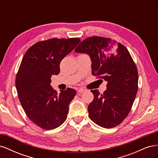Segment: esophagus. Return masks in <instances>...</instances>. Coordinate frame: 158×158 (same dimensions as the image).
<instances>
[{
  "instance_id": "obj_1",
  "label": "esophagus",
  "mask_w": 158,
  "mask_h": 158,
  "mask_svg": "<svg viewBox=\"0 0 158 158\" xmlns=\"http://www.w3.org/2000/svg\"><path fill=\"white\" fill-rule=\"evenodd\" d=\"M85 91H86V90H85V89H84V88H80V89H78V93H80V94H82V93L85 92Z\"/></svg>"
}]
</instances>
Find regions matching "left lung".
<instances>
[{"instance_id":"left-lung-1","label":"left lung","mask_w":158,"mask_h":158,"mask_svg":"<svg viewBox=\"0 0 158 158\" xmlns=\"http://www.w3.org/2000/svg\"><path fill=\"white\" fill-rule=\"evenodd\" d=\"M74 51L88 54L92 74L107 82L103 94L91 91L94 96L88 107L91 120L106 128L118 125L131 111L138 92V70L128 51L110 38L94 36L82 41Z\"/></svg>"}]
</instances>
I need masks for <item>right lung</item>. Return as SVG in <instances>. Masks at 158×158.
I'll list each match as a JSON object with an SVG mask.
<instances>
[{"label": "right lung", "mask_w": 158, "mask_h": 158, "mask_svg": "<svg viewBox=\"0 0 158 158\" xmlns=\"http://www.w3.org/2000/svg\"><path fill=\"white\" fill-rule=\"evenodd\" d=\"M80 42L79 38L37 42L26 52L21 62L16 77L19 99L27 117L45 130L59 127L67 117L76 90L68 88L58 94L50 85L51 78L59 74L60 61Z\"/></svg>", "instance_id": "add662e5"}]
</instances>
